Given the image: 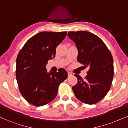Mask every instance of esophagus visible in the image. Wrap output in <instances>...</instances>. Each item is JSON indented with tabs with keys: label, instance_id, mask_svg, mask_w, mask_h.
Masks as SVG:
<instances>
[{
	"label": "esophagus",
	"instance_id": "1",
	"mask_svg": "<svg viewBox=\"0 0 128 128\" xmlns=\"http://www.w3.org/2000/svg\"><path fill=\"white\" fill-rule=\"evenodd\" d=\"M68 76H72V74L71 73V72H68Z\"/></svg>",
	"mask_w": 128,
	"mask_h": 128
}]
</instances>
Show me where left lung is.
Returning <instances> with one entry per match:
<instances>
[{"instance_id":"left-lung-1","label":"left lung","mask_w":128,"mask_h":128,"mask_svg":"<svg viewBox=\"0 0 128 128\" xmlns=\"http://www.w3.org/2000/svg\"><path fill=\"white\" fill-rule=\"evenodd\" d=\"M68 36L78 50V62L88 67L85 79L75 75L78 82L72 87L75 97L84 103L94 104L109 91L114 75L111 53L102 39L90 32L69 31Z\"/></svg>"}]
</instances>
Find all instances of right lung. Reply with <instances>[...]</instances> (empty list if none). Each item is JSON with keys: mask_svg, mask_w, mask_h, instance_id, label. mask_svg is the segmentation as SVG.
Here are the masks:
<instances>
[{"mask_svg": "<svg viewBox=\"0 0 128 128\" xmlns=\"http://www.w3.org/2000/svg\"><path fill=\"white\" fill-rule=\"evenodd\" d=\"M67 32H39L28 40L16 58V78L20 91L29 103L42 106L58 94L60 83L67 78L64 69L58 72H47L46 66L54 58L57 46Z\"/></svg>", "mask_w": 128, "mask_h": 128, "instance_id": "add662e5", "label": "right lung"}]
</instances>
